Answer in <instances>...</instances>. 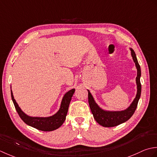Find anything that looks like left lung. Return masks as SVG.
<instances>
[{
  "label": "left lung",
  "instance_id": "obj_1",
  "mask_svg": "<svg viewBox=\"0 0 157 157\" xmlns=\"http://www.w3.org/2000/svg\"><path fill=\"white\" fill-rule=\"evenodd\" d=\"M131 54H132L133 62L137 68V77H136V84H137V94L132 103L128 107L127 109L121 111H108L104 110L99 106L96 102L95 101L94 98H93L91 94L88 91V101L90 106L91 113L94 115V117L96 122L100 125L105 127H112L119 125V124L126 122L132 117L133 113L137 106V103L141 95L142 86L140 83V76H141V69L137 62L136 55L134 51L130 48Z\"/></svg>",
  "mask_w": 157,
  "mask_h": 157
}]
</instances>
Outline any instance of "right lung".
<instances>
[{"label": "right lung", "instance_id": "add662e5", "mask_svg": "<svg viewBox=\"0 0 157 157\" xmlns=\"http://www.w3.org/2000/svg\"><path fill=\"white\" fill-rule=\"evenodd\" d=\"M75 91V89H72L67 92L62 98L59 110L55 114H53V116L48 117H33L28 116L26 114H25L21 110L19 105L16 102L11 90V94L12 101L13 102L15 109L17 110L19 116L20 117L21 120L25 124L34 128H36L38 130L43 131V132H52V131L58 129L64 122L67 113H68V110L70 101H71L72 97Z\"/></svg>", "mask_w": 157, "mask_h": 157}]
</instances>
